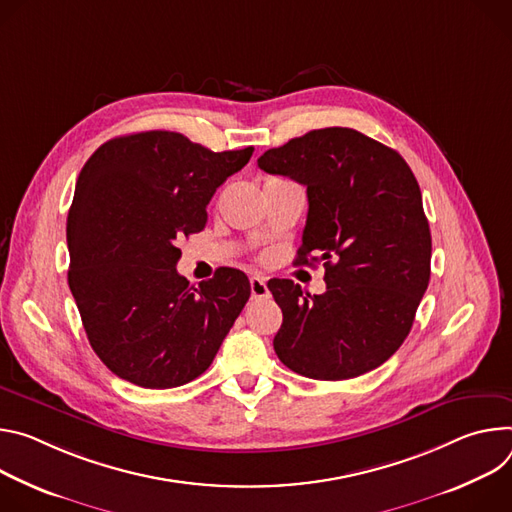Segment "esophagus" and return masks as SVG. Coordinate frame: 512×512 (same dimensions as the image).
Segmentation results:
<instances>
[{
  "instance_id": "esophagus-1",
  "label": "esophagus",
  "mask_w": 512,
  "mask_h": 512,
  "mask_svg": "<svg viewBox=\"0 0 512 512\" xmlns=\"http://www.w3.org/2000/svg\"><path fill=\"white\" fill-rule=\"evenodd\" d=\"M250 293H252V299H268L270 297L266 280L262 276H252L250 278Z\"/></svg>"
}]
</instances>
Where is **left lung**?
<instances>
[{"label": "left lung", "mask_w": 512, "mask_h": 512, "mask_svg": "<svg viewBox=\"0 0 512 512\" xmlns=\"http://www.w3.org/2000/svg\"><path fill=\"white\" fill-rule=\"evenodd\" d=\"M307 187L297 264L323 262L325 293L268 280L282 309L278 360L315 380H348L384 364L407 339L431 274V232L405 158L352 128H323L258 158Z\"/></svg>", "instance_id": "obj_1"}]
</instances>
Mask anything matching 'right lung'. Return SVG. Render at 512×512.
I'll return each instance as SVG.
<instances>
[{"label": "right lung", "mask_w": 512, "mask_h": 512, "mask_svg": "<svg viewBox=\"0 0 512 512\" xmlns=\"http://www.w3.org/2000/svg\"><path fill=\"white\" fill-rule=\"evenodd\" d=\"M254 148L213 152L166 130L101 144L67 217L69 287L89 344L116 376L175 388L201 376L250 299L242 270L191 285L179 240L201 232L207 203Z\"/></svg>", "instance_id": "add662e5"}]
</instances>
